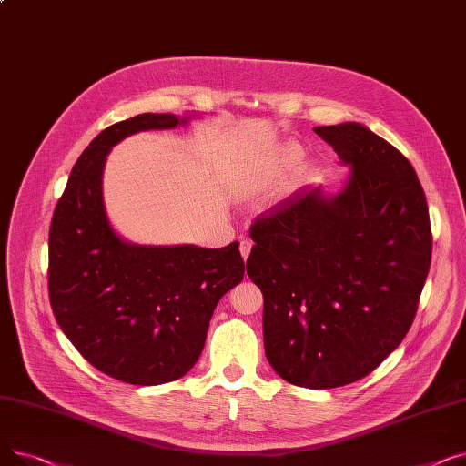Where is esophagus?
Segmentation results:
<instances>
[{
  "mask_svg": "<svg viewBox=\"0 0 466 466\" xmlns=\"http://www.w3.org/2000/svg\"><path fill=\"white\" fill-rule=\"evenodd\" d=\"M251 248H253V243H251L249 239H241V241H239V253H241V258H243V260L249 258Z\"/></svg>",
  "mask_w": 466,
  "mask_h": 466,
  "instance_id": "34e87169",
  "label": "esophagus"
}]
</instances>
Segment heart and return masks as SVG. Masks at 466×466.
I'll return each mask as SVG.
<instances>
[{"label":"heart","mask_w":466,"mask_h":466,"mask_svg":"<svg viewBox=\"0 0 466 466\" xmlns=\"http://www.w3.org/2000/svg\"><path fill=\"white\" fill-rule=\"evenodd\" d=\"M302 158H304V149L297 141H283L264 158L258 169V177L260 181L281 179L289 174V171L295 169ZM313 171H315L313 166H304L302 174L311 176Z\"/></svg>","instance_id":"b5f03b06"}]
</instances>
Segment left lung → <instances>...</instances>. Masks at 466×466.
<instances>
[{
	"mask_svg": "<svg viewBox=\"0 0 466 466\" xmlns=\"http://www.w3.org/2000/svg\"><path fill=\"white\" fill-rule=\"evenodd\" d=\"M350 167L251 227L248 276L264 297V351L274 372L308 389L369 376L418 311L431 266V223L411 164L359 122L315 127Z\"/></svg>",
	"mask_w": 466,
	"mask_h": 466,
	"instance_id": "1",
	"label": "left lung"
}]
</instances>
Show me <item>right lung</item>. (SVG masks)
I'll list each match as a JSON object with an SVG mask.
<instances>
[{
    "instance_id": "1",
    "label": "right lung",
    "mask_w": 466,
    "mask_h": 466,
    "mask_svg": "<svg viewBox=\"0 0 466 466\" xmlns=\"http://www.w3.org/2000/svg\"><path fill=\"white\" fill-rule=\"evenodd\" d=\"M200 113H143L97 134L73 166L48 232V295L62 332L97 370L132 385L183 378L198 360L215 306L243 279L239 243L139 246L111 225L104 167L113 147Z\"/></svg>"
}]
</instances>
